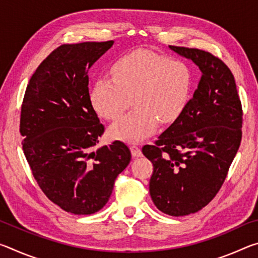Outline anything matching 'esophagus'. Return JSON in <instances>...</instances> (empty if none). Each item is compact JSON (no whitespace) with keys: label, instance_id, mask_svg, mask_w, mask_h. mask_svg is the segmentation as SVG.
<instances>
[{"label":"esophagus","instance_id":"1","mask_svg":"<svg viewBox=\"0 0 258 258\" xmlns=\"http://www.w3.org/2000/svg\"><path fill=\"white\" fill-rule=\"evenodd\" d=\"M131 149V152H132V156L134 157V158H139V157H142V151L141 149H140V147L137 146V145H133L130 147Z\"/></svg>","mask_w":258,"mask_h":258}]
</instances>
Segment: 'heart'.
Instances as JSON below:
<instances>
[{
	"label": "heart",
	"instance_id": "1",
	"mask_svg": "<svg viewBox=\"0 0 258 258\" xmlns=\"http://www.w3.org/2000/svg\"><path fill=\"white\" fill-rule=\"evenodd\" d=\"M110 76L99 77L91 91V103L98 115L113 120L132 104V98L135 106L110 127L113 139L140 141L155 132L158 120L175 121L190 101V68L155 51L137 50L120 56Z\"/></svg>",
	"mask_w": 258,
	"mask_h": 258
}]
</instances>
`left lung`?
Segmentation results:
<instances>
[{
	"mask_svg": "<svg viewBox=\"0 0 258 258\" xmlns=\"http://www.w3.org/2000/svg\"><path fill=\"white\" fill-rule=\"evenodd\" d=\"M169 47L191 59L203 75L182 115L142 152L152 165L150 196L167 215L184 216L212 202L223 184L242 138V107L230 68L209 52Z\"/></svg>",
	"mask_w": 258,
	"mask_h": 258,
	"instance_id": "1",
	"label": "left lung"
}]
</instances>
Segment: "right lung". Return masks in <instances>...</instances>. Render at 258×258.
I'll return each instance as SVG.
<instances>
[{
    "label": "right lung",
    "instance_id": "right-lung-1",
    "mask_svg": "<svg viewBox=\"0 0 258 258\" xmlns=\"http://www.w3.org/2000/svg\"><path fill=\"white\" fill-rule=\"evenodd\" d=\"M112 44L58 46L30 77L21 104L23 150L33 176L52 203L75 215L100 211L131 161L120 141L93 151L104 126L91 103L87 73Z\"/></svg>",
    "mask_w": 258,
    "mask_h": 258
}]
</instances>
